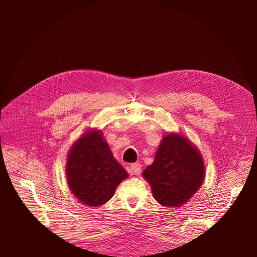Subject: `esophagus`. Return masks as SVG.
<instances>
[{
    "mask_svg": "<svg viewBox=\"0 0 257 257\" xmlns=\"http://www.w3.org/2000/svg\"><path fill=\"white\" fill-rule=\"evenodd\" d=\"M130 173L132 175H135V176L141 175V173H142L141 164H138V163H134V164H132L131 168H130Z\"/></svg>",
    "mask_w": 257,
    "mask_h": 257,
    "instance_id": "esophagus-1",
    "label": "esophagus"
}]
</instances>
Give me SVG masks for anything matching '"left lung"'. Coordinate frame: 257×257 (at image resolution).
<instances>
[{
	"instance_id": "8db88e82",
	"label": "left lung",
	"mask_w": 257,
	"mask_h": 257,
	"mask_svg": "<svg viewBox=\"0 0 257 257\" xmlns=\"http://www.w3.org/2000/svg\"><path fill=\"white\" fill-rule=\"evenodd\" d=\"M143 177L153 197L165 207H180L192 198L204 182L205 163L197 148L185 136L168 133Z\"/></svg>"
}]
</instances>
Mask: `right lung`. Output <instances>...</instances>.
<instances>
[{"label": "right lung", "mask_w": 257, "mask_h": 257, "mask_svg": "<svg viewBox=\"0 0 257 257\" xmlns=\"http://www.w3.org/2000/svg\"><path fill=\"white\" fill-rule=\"evenodd\" d=\"M65 173L72 193L90 207L106 204L128 177L113 158L102 131L96 128L85 131L71 147Z\"/></svg>", "instance_id": "obj_1"}]
</instances>
